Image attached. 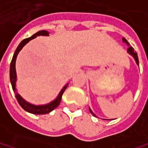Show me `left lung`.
<instances>
[{
    "label": "left lung",
    "mask_w": 148,
    "mask_h": 148,
    "mask_svg": "<svg viewBox=\"0 0 148 148\" xmlns=\"http://www.w3.org/2000/svg\"><path fill=\"white\" fill-rule=\"evenodd\" d=\"M122 40H123V42H125L126 45H127L128 47H129V48L127 49V52L130 54V55H131L133 58H134V59H135V61H136V64L137 65H139V60H138V56H137V53L136 52V51H134V49H133V47H130V44H129V42H128L127 40L125 39V38H123L122 39ZM89 110H90V112L91 113V114L93 115V116H95V117H97L96 115H95V114L91 111V109L89 108Z\"/></svg>",
    "instance_id": "8db88e82"
}]
</instances>
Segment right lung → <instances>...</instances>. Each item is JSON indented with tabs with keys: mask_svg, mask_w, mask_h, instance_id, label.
I'll list each match as a JSON object with an SVG mask.
<instances>
[{
	"mask_svg": "<svg viewBox=\"0 0 148 148\" xmlns=\"http://www.w3.org/2000/svg\"><path fill=\"white\" fill-rule=\"evenodd\" d=\"M40 35H43V36H48L49 35V32L47 30H41V31H39L37 33H35L33 34L31 37L29 38H27V39H24L23 40H22L20 42V44L18 45V47H17L14 54H13V57H12V59L11 62V64H10V81H11V84H12V90L15 93V97L17 98V100L18 101L19 105L21 107L27 112L30 113V114H49L50 112H51L53 109H55L59 104H60L61 99H62V96L64 92V90H66V88L68 86L69 84L65 85L62 89L61 90V91L59 92L58 96L57 97L56 99H54L52 101L45 104V105H34L32 103H29L27 101H25L20 95L18 93L17 91V89H16V82H17V73H16V59H17V57H18V54L19 53L22 48L24 47L29 41H30L31 40H33L34 38H36L37 36H40Z\"/></svg>",
	"mask_w": 148,
	"mask_h": 148,
	"instance_id": "right-lung-1",
	"label": "right lung"
}]
</instances>
